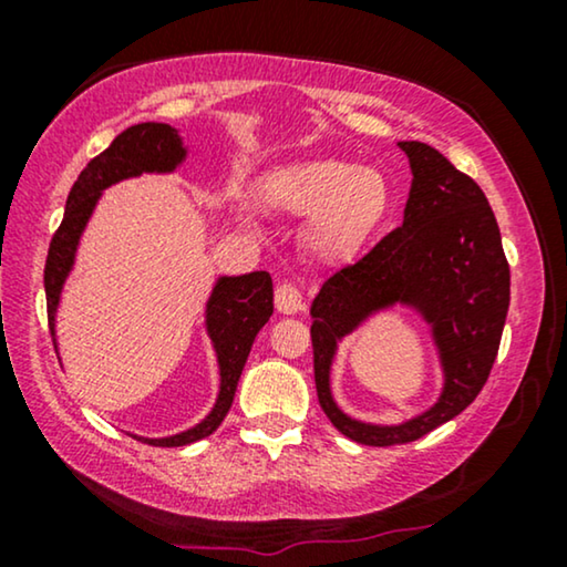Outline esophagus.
<instances>
[{"label":"esophagus","mask_w":567,"mask_h":567,"mask_svg":"<svg viewBox=\"0 0 567 567\" xmlns=\"http://www.w3.org/2000/svg\"><path fill=\"white\" fill-rule=\"evenodd\" d=\"M305 307V299H301V291L297 289V286L284 281L276 286V309L281 315H297L299 309Z\"/></svg>","instance_id":"obj_1"}]
</instances>
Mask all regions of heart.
<instances>
[{
  "label": "heart",
  "instance_id": "1",
  "mask_svg": "<svg viewBox=\"0 0 567 567\" xmlns=\"http://www.w3.org/2000/svg\"><path fill=\"white\" fill-rule=\"evenodd\" d=\"M258 193L270 212L309 219L301 245L317 266L353 260L392 204L390 181L382 169L332 157H307L270 169Z\"/></svg>",
  "mask_w": 567,
  "mask_h": 567
}]
</instances>
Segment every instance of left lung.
Segmentation results:
<instances>
[{
  "mask_svg": "<svg viewBox=\"0 0 567 567\" xmlns=\"http://www.w3.org/2000/svg\"><path fill=\"white\" fill-rule=\"evenodd\" d=\"M413 169L402 227L338 270L312 301L317 398L343 436L367 446L408 444L477 398L498 355L511 301L501 229L480 185L423 142H400ZM408 306L432 328L445 371L440 400L398 426L363 424L337 408L329 371L337 343L371 313Z\"/></svg>",
  "mask_w": 567,
  "mask_h": 567,
  "instance_id": "left-lung-1",
  "label": "left lung"
}]
</instances>
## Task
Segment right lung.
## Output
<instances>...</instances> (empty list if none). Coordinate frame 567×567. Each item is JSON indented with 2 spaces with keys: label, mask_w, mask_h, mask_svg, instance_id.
<instances>
[{
  "label": "right lung",
  "mask_w": 567,
  "mask_h": 567,
  "mask_svg": "<svg viewBox=\"0 0 567 567\" xmlns=\"http://www.w3.org/2000/svg\"><path fill=\"white\" fill-rule=\"evenodd\" d=\"M185 157H188V146L183 144L181 131L167 126V123H136V126L115 136L113 144L103 154H97L76 177L66 198L64 221H61V227L51 239L43 270L49 328L56 351V312L61 305V291H64L69 274H72L76 247H80V239L87 229L90 216L95 212L103 190L144 173H175ZM270 315H274V281H270L266 270L216 278L212 297L206 301V332L212 338L216 363H219V394H216L212 413L193 429L175 433V436L134 439L146 441L152 446H185L212 436L221 425L224 415L229 413L252 340L262 324L270 320Z\"/></svg>",
  "instance_id": "add662e5"
}]
</instances>
